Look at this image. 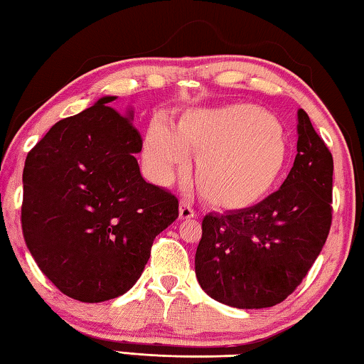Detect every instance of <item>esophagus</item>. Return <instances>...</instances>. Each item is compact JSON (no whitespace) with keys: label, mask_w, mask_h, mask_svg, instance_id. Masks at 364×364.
Wrapping results in <instances>:
<instances>
[{"label":"esophagus","mask_w":364,"mask_h":364,"mask_svg":"<svg viewBox=\"0 0 364 364\" xmlns=\"http://www.w3.org/2000/svg\"><path fill=\"white\" fill-rule=\"evenodd\" d=\"M196 215L194 213L193 205L188 203V200H181L180 203V219H191V217Z\"/></svg>","instance_id":"1"}]
</instances>
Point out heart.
I'll list each match as a JSON object with an SVG mask.
<instances>
[{
    "label": "heart",
    "mask_w": 364,
    "mask_h": 364,
    "mask_svg": "<svg viewBox=\"0 0 364 364\" xmlns=\"http://www.w3.org/2000/svg\"><path fill=\"white\" fill-rule=\"evenodd\" d=\"M196 155L198 189L222 209L257 204L276 186L287 161L283 129L262 107L248 102L194 107L181 114L176 130L164 119L150 122L144 161L155 181L166 183Z\"/></svg>",
    "instance_id": "obj_1"
}]
</instances>
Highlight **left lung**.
Masks as SVG:
<instances>
[{
    "instance_id": "obj_1",
    "label": "left lung",
    "mask_w": 364,
    "mask_h": 364,
    "mask_svg": "<svg viewBox=\"0 0 364 364\" xmlns=\"http://www.w3.org/2000/svg\"><path fill=\"white\" fill-rule=\"evenodd\" d=\"M297 155L278 191L252 208L203 219L194 258L204 292L237 309L283 302L306 278L332 225L333 159L304 109Z\"/></svg>"
}]
</instances>
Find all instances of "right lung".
I'll return each instance as SVG.
<instances>
[{
    "label": "right lung",
    "mask_w": 364,
    "mask_h": 364,
    "mask_svg": "<svg viewBox=\"0 0 364 364\" xmlns=\"http://www.w3.org/2000/svg\"><path fill=\"white\" fill-rule=\"evenodd\" d=\"M114 96L62 119L27 154L21 224L37 267L65 296L102 302L142 274L178 199L147 183L134 154L142 137Z\"/></svg>",
    "instance_id": "obj_1"
}]
</instances>
